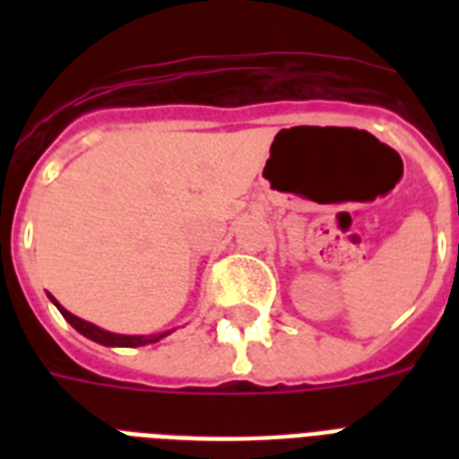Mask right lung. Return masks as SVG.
Here are the masks:
<instances>
[{
  "label": "right lung",
  "mask_w": 459,
  "mask_h": 459,
  "mask_svg": "<svg viewBox=\"0 0 459 459\" xmlns=\"http://www.w3.org/2000/svg\"><path fill=\"white\" fill-rule=\"evenodd\" d=\"M49 300L56 305V309H59L61 314H64V319L71 324V326L78 331V333H82L85 338H90V341L100 342V345H109V348H140V345H147V342H157L161 341L164 335L169 333H159V335H121V333H111V331H104V328L95 326V324H90V321L81 319V316H75V314H71L68 309H64V307L59 305V302L54 300L52 295H49Z\"/></svg>",
  "instance_id": "obj_1"
}]
</instances>
